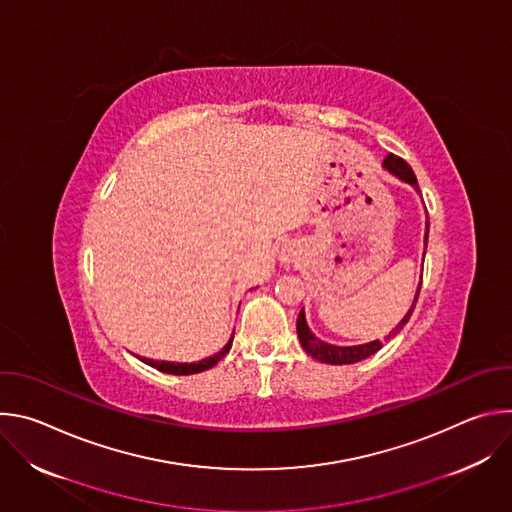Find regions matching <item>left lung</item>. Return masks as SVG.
<instances>
[{
    "instance_id": "1",
    "label": "left lung",
    "mask_w": 512,
    "mask_h": 512,
    "mask_svg": "<svg viewBox=\"0 0 512 512\" xmlns=\"http://www.w3.org/2000/svg\"><path fill=\"white\" fill-rule=\"evenodd\" d=\"M383 168H385L391 176H395L397 180L409 184L417 194H421V192H419V186H417V178H415L413 170L409 168V164H407L405 160H401V158L389 154V156L385 158V162H383ZM427 237H429V221H425V235H423L425 247H427ZM423 255H425V253H423ZM419 289H421V279H419V283H417L415 298H413V302H411V308H409L407 314L401 318V322L393 328V332H389V336H387L385 340L395 338V336L403 330V326L409 322V318H411V314H413V310H415L417 298H419ZM296 328H298V338H300V344L304 346V350H306L312 358H316V360H320V362H326V364H352V362H358V360H362V358H367V356L375 354V352L383 346V342H379V340L364 342V344H354V346H338V344L324 342V340H320V338L310 330L304 308H302V312H300V316H298Z\"/></svg>"
}]
</instances>
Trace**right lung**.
<instances>
[{
    "label": "right lung",
    "instance_id": "add662e5",
    "mask_svg": "<svg viewBox=\"0 0 512 512\" xmlns=\"http://www.w3.org/2000/svg\"><path fill=\"white\" fill-rule=\"evenodd\" d=\"M233 338H235V332L231 334V338H229V342L218 350L216 354H212V356H206V358H202V360H198V362H172V360H154V358H139L141 362H145V364H150V367H154V369H158V371H162V373H168V375H194V373H202V371H206V369H212L214 364L221 360L229 350H231V346H233Z\"/></svg>",
    "mask_w": 512,
    "mask_h": 512
}]
</instances>
